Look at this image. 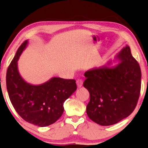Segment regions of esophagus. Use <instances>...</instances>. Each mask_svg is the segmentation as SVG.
Here are the masks:
<instances>
[{"label": "esophagus", "mask_w": 148, "mask_h": 148, "mask_svg": "<svg viewBox=\"0 0 148 148\" xmlns=\"http://www.w3.org/2000/svg\"><path fill=\"white\" fill-rule=\"evenodd\" d=\"M82 84H83L82 79H78L77 80V84L78 87H81V86H82Z\"/></svg>", "instance_id": "34e87169"}]
</instances>
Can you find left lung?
I'll return each instance as SVG.
<instances>
[{
    "label": "left lung",
    "mask_w": 148,
    "mask_h": 148,
    "mask_svg": "<svg viewBox=\"0 0 148 148\" xmlns=\"http://www.w3.org/2000/svg\"><path fill=\"white\" fill-rule=\"evenodd\" d=\"M117 58L121 63L114 67L104 66L84 73L83 85L90 95L86 114L102 126L114 125L128 117L140 97L141 70L130 48H123Z\"/></svg>",
    "instance_id": "8db88e82"
}]
</instances>
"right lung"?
Wrapping results in <instances>:
<instances>
[{
  "label": "right lung",
  "instance_id": "add662e5",
  "mask_svg": "<svg viewBox=\"0 0 148 148\" xmlns=\"http://www.w3.org/2000/svg\"><path fill=\"white\" fill-rule=\"evenodd\" d=\"M28 44L25 41L18 49L6 73V87L10 100L25 121L38 127L54 123L64 112V102L76 90L74 79L53 77L40 85L25 82L18 70V60Z\"/></svg>",
  "mask_w": 148,
  "mask_h": 148
}]
</instances>
